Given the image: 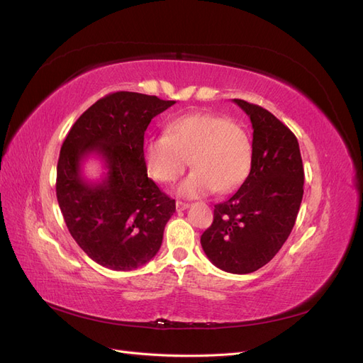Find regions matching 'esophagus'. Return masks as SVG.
Returning <instances> with one entry per match:
<instances>
[{
    "mask_svg": "<svg viewBox=\"0 0 363 363\" xmlns=\"http://www.w3.org/2000/svg\"><path fill=\"white\" fill-rule=\"evenodd\" d=\"M189 207V204L188 203H183V201H177L175 203V208H177L179 212H182V211H186V208Z\"/></svg>",
    "mask_w": 363,
    "mask_h": 363,
    "instance_id": "obj_1",
    "label": "esophagus"
}]
</instances>
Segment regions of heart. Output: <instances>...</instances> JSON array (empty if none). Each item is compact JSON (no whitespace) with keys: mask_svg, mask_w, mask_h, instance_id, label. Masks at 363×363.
<instances>
[{"mask_svg":"<svg viewBox=\"0 0 363 363\" xmlns=\"http://www.w3.org/2000/svg\"><path fill=\"white\" fill-rule=\"evenodd\" d=\"M145 168L160 183L177 180L195 168L175 192L184 199L227 194L242 184L252 167V145L247 131L232 119L215 113H188L171 121L167 135L144 142Z\"/></svg>","mask_w":363,"mask_h":363,"instance_id":"obj_1","label":"heart"}]
</instances>
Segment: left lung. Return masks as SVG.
I'll list each match as a JSON object with an SVG mask.
<instances>
[{"instance_id":"8db88e82","label":"left lung","mask_w":363,"mask_h":363,"mask_svg":"<svg viewBox=\"0 0 363 363\" xmlns=\"http://www.w3.org/2000/svg\"><path fill=\"white\" fill-rule=\"evenodd\" d=\"M252 125V167L247 180L215 206L201 247L213 265L250 274L277 255L291 235L303 200L304 169L298 140L267 108L233 100Z\"/></svg>"}]
</instances>
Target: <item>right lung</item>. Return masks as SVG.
<instances>
[{"instance_id": "right-lung-1", "label": "right lung", "mask_w": 363, "mask_h": 363, "mask_svg": "<svg viewBox=\"0 0 363 363\" xmlns=\"http://www.w3.org/2000/svg\"><path fill=\"white\" fill-rule=\"evenodd\" d=\"M174 103L138 92L111 94L75 121L63 142L57 201L75 242L101 267L136 269L162 245L175 201L148 179L144 135L151 119ZM89 155L105 163L101 181L82 175Z\"/></svg>"}]
</instances>
